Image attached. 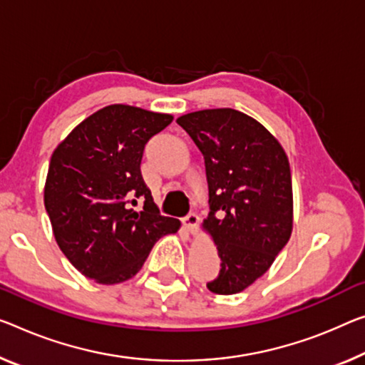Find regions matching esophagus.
<instances>
[{
	"label": "esophagus",
	"mask_w": 365,
	"mask_h": 365,
	"mask_svg": "<svg viewBox=\"0 0 365 365\" xmlns=\"http://www.w3.org/2000/svg\"><path fill=\"white\" fill-rule=\"evenodd\" d=\"M181 223H182V227H184V230H186L187 233L194 235L195 232H197V225H199V217L195 215V214H187L186 217L182 218Z\"/></svg>",
	"instance_id": "34e87169"
}]
</instances>
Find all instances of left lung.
I'll list each match as a JSON object with an SVG mask.
<instances>
[{
    "label": "left lung",
    "instance_id": "8db88e82",
    "mask_svg": "<svg viewBox=\"0 0 365 365\" xmlns=\"http://www.w3.org/2000/svg\"><path fill=\"white\" fill-rule=\"evenodd\" d=\"M204 155L209 217L220 271L207 282L232 295L261 277L292 233V176L280 143L253 117L235 109H205L176 120Z\"/></svg>",
    "mask_w": 365,
    "mask_h": 365
}]
</instances>
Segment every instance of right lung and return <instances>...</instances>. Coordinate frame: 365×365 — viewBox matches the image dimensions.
Listing matches in <instances>:
<instances>
[{"mask_svg": "<svg viewBox=\"0 0 365 365\" xmlns=\"http://www.w3.org/2000/svg\"><path fill=\"white\" fill-rule=\"evenodd\" d=\"M173 115L114 104L94 112L55 148L43 204L68 261L99 284H119L142 269L153 245L178 232L160 215L140 171L145 145ZM144 209L135 211L136 199Z\"/></svg>", "mask_w": 365, "mask_h": 365, "instance_id": "obj_1", "label": "right lung"}]
</instances>
